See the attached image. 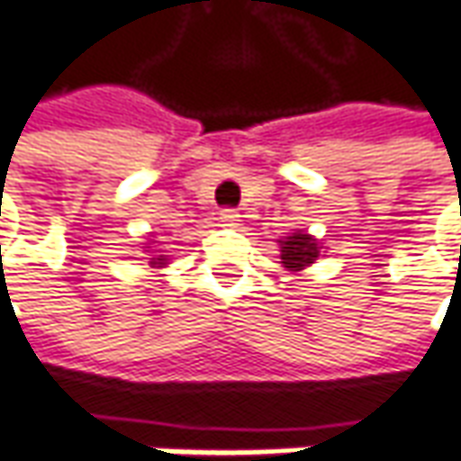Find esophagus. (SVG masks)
<instances>
[{
	"mask_svg": "<svg viewBox=\"0 0 461 461\" xmlns=\"http://www.w3.org/2000/svg\"><path fill=\"white\" fill-rule=\"evenodd\" d=\"M219 221H221L224 227H234V224L240 221V214H237L234 209H224V212H219Z\"/></svg>",
	"mask_w": 461,
	"mask_h": 461,
	"instance_id": "1",
	"label": "esophagus"
}]
</instances>
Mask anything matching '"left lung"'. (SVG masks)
<instances>
[{
    "instance_id": "left-lung-1",
    "label": "left lung",
    "mask_w": 461,
    "mask_h": 461,
    "mask_svg": "<svg viewBox=\"0 0 461 461\" xmlns=\"http://www.w3.org/2000/svg\"><path fill=\"white\" fill-rule=\"evenodd\" d=\"M278 245L283 267L291 270V273H301V270H306V267H311L313 262L319 260L324 242H319L309 231L295 230L288 237L278 240Z\"/></svg>"
}]
</instances>
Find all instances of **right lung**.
Masks as SVG:
<instances>
[{"instance_id": "obj_1", "label": "right lung", "mask_w": 461, "mask_h": 461, "mask_svg": "<svg viewBox=\"0 0 461 461\" xmlns=\"http://www.w3.org/2000/svg\"><path fill=\"white\" fill-rule=\"evenodd\" d=\"M152 237H155V234H148V242H142V252L148 255L145 260L150 262V267H158V270H160V267H167V265H170V258H167V255H163V252L155 247L158 242H155Z\"/></svg>"}]
</instances>
